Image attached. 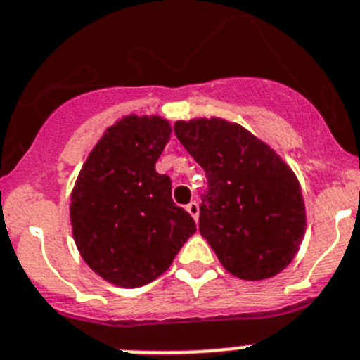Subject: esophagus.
<instances>
[{
	"label": "esophagus",
	"mask_w": 360,
	"mask_h": 360,
	"mask_svg": "<svg viewBox=\"0 0 360 360\" xmlns=\"http://www.w3.org/2000/svg\"><path fill=\"white\" fill-rule=\"evenodd\" d=\"M186 210H188V214L192 215L195 221H198V217H199V202L198 201L188 202V205H186Z\"/></svg>",
	"instance_id": "1"
}]
</instances>
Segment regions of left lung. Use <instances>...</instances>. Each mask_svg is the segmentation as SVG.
<instances>
[{"label": "left lung", "mask_w": 360, "mask_h": 360, "mask_svg": "<svg viewBox=\"0 0 360 360\" xmlns=\"http://www.w3.org/2000/svg\"><path fill=\"white\" fill-rule=\"evenodd\" d=\"M177 139L205 168L199 232L221 264L245 281L288 266L306 230L301 184L270 145L221 117L176 121Z\"/></svg>", "instance_id": "left-lung-1"}]
</instances>
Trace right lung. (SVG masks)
Instances as JSON below:
<instances>
[{
	"mask_svg": "<svg viewBox=\"0 0 360 360\" xmlns=\"http://www.w3.org/2000/svg\"><path fill=\"white\" fill-rule=\"evenodd\" d=\"M172 127L161 115H124L105 130L70 195L72 236L106 283L139 288L158 279L192 233V215L172 201L155 172Z\"/></svg>",
	"mask_w": 360,
	"mask_h": 360,
	"instance_id": "obj_1",
	"label": "right lung"
}]
</instances>
